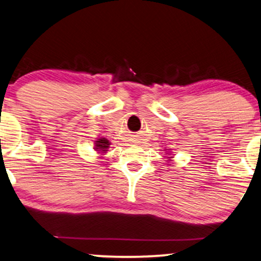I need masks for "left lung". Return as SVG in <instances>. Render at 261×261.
<instances>
[{"label": "left lung", "mask_w": 261, "mask_h": 261, "mask_svg": "<svg viewBox=\"0 0 261 261\" xmlns=\"http://www.w3.org/2000/svg\"><path fill=\"white\" fill-rule=\"evenodd\" d=\"M167 158H169V160H171V159H172V158H173V156H167Z\"/></svg>", "instance_id": "left-lung-1"}]
</instances>
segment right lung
Wrapping results in <instances>:
<instances>
[{"label":"right lung","mask_w":261,"mask_h":261,"mask_svg":"<svg viewBox=\"0 0 261 261\" xmlns=\"http://www.w3.org/2000/svg\"><path fill=\"white\" fill-rule=\"evenodd\" d=\"M110 142L109 140H107L106 138H99L95 141V151H97L98 153H106L108 151Z\"/></svg>","instance_id":"add662e5"}]
</instances>
